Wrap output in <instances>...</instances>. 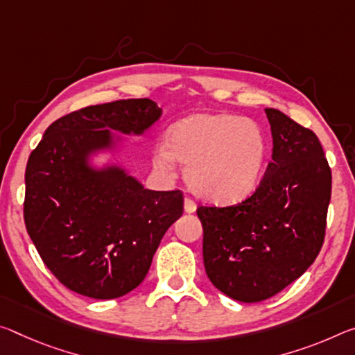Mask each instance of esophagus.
<instances>
[{
  "mask_svg": "<svg viewBox=\"0 0 355 355\" xmlns=\"http://www.w3.org/2000/svg\"><path fill=\"white\" fill-rule=\"evenodd\" d=\"M196 208H198V205H196V202L193 199L184 198V211H187V213H194Z\"/></svg>",
  "mask_w": 355,
  "mask_h": 355,
  "instance_id": "1",
  "label": "esophagus"
}]
</instances>
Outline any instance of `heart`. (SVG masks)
I'll use <instances>...</instances> for the list:
<instances>
[{
  "instance_id": "b5f03b06",
  "label": "heart",
  "mask_w": 355,
  "mask_h": 355,
  "mask_svg": "<svg viewBox=\"0 0 355 355\" xmlns=\"http://www.w3.org/2000/svg\"><path fill=\"white\" fill-rule=\"evenodd\" d=\"M262 129L248 118L230 114H198L178 121L167 147L155 153L156 166L171 172L175 159L187 164L189 188L207 200L237 202L256 188L266 162Z\"/></svg>"
}]
</instances>
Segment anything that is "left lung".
<instances>
[{
    "label": "left lung",
    "instance_id": "left-lung-1",
    "mask_svg": "<svg viewBox=\"0 0 355 355\" xmlns=\"http://www.w3.org/2000/svg\"><path fill=\"white\" fill-rule=\"evenodd\" d=\"M273 153L254 193L229 207L198 208L207 277L239 302L267 300L295 281L322 248L331 171L322 145L277 109H266Z\"/></svg>",
    "mask_w": 355,
    "mask_h": 355
}]
</instances>
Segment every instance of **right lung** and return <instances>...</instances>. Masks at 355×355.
Instances as JSON below:
<instances>
[{
	"mask_svg": "<svg viewBox=\"0 0 355 355\" xmlns=\"http://www.w3.org/2000/svg\"><path fill=\"white\" fill-rule=\"evenodd\" d=\"M148 99L71 112L50 125L25 171V226L61 284L92 299H116L147 277L166 230L183 215V193L145 189L125 168H93L114 147L112 131L142 134L161 116Z\"/></svg>",
	"mask_w": 355,
	"mask_h": 355,
	"instance_id": "add662e5",
	"label": "right lung"
}]
</instances>
